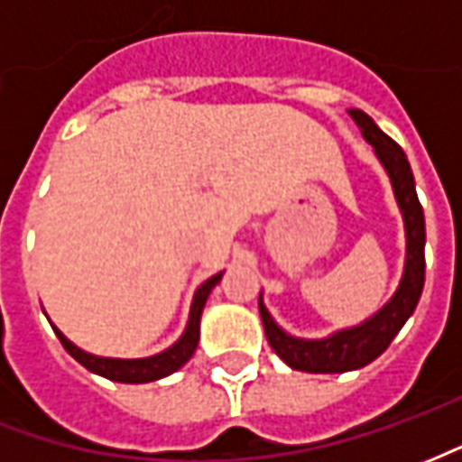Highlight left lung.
Here are the masks:
<instances>
[{
  "label": "left lung",
  "instance_id": "obj_1",
  "mask_svg": "<svg viewBox=\"0 0 462 462\" xmlns=\"http://www.w3.org/2000/svg\"><path fill=\"white\" fill-rule=\"evenodd\" d=\"M348 114L361 128V135L374 145L378 161L383 162L388 178L393 182L398 208L403 212V222H406V270H403L401 287L383 310L364 324H358L354 329L339 331L329 339L310 341L290 337L287 331H282L274 324L270 311L264 310L260 300L262 324H264V334H267V341L274 348V354L291 368L310 371V374H344V371L366 366L374 358L381 356L401 331V327L406 324L408 317L413 314L418 300H420V291H423V282H426V252H423L426 220H423V208L418 202L416 182H413L406 152L401 151V145L391 141L364 111L354 108Z\"/></svg>",
  "mask_w": 462,
  "mask_h": 462
}]
</instances>
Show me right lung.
Returning <instances> with one entry per match:
<instances>
[{
	"label": "right lung",
	"instance_id": "obj_1",
	"mask_svg": "<svg viewBox=\"0 0 462 462\" xmlns=\"http://www.w3.org/2000/svg\"><path fill=\"white\" fill-rule=\"evenodd\" d=\"M222 280L220 274H215L210 280L200 284V290L195 291V300H192L190 307V321H188V329L182 334L180 339L175 341L171 348H165L162 354H155L151 358H104L94 356V354H86L79 346H74L71 341L66 339L61 331L56 329V337L64 344V348L71 354V356L86 366L88 371H94L98 376L111 378V381H121V383H148V381H158L162 376H171L172 371H178L182 364H188L190 356L198 348V341H200V317L202 307L210 297L212 287Z\"/></svg>",
	"mask_w": 462,
	"mask_h": 462
}]
</instances>
